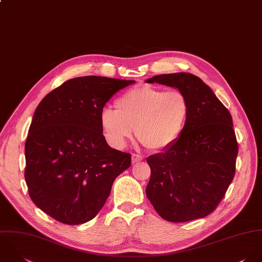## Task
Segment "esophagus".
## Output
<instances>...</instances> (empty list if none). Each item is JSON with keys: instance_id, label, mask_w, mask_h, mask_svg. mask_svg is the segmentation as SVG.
<instances>
[{"instance_id": "obj_1", "label": "esophagus", "mask_w": 262, "mask_h": 262, "mask_svg": "<svg viewBox=\"0 0 262 262\" xmlns=\"http://www.w3.org/2000/svg\"><path fill=\"white\" fill-rule=\"evenodd\" d=\"M142 160H143V157L140 156V155H138V154H133V155H132V163H133V164L139 163V162H141Z\"/></svg>"}]
</instances>
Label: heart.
Wrapping results in <instances>:
<instances>
[{"label": "heart", "mask_w": 262, "mask_h": 262, "mask_svg": "<svg viewBox=\"0 0 262 262\" xmlns=\"http://www.w3.org/2000/svg\"><path fill=\"white\" fill-rule=\"evenodd\" d=\"M188 114L189 102L183 93L144 86L119 96L114 109L103 108L100 124L105 139L116 149L125 147L135 127L147 148L162 151L179 139Z\"/></svg>", "instance_id": "heart-1"}]
</instances>
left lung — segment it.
<instances>
[{"label": "left lung", "mask_w": 262, "mask_h": 262, "mask_svg": "<svg viewBox=\"0 0 262 262\" xmlns=\"http://www.w3.org/2000/svg\"><path fill=\"white\" fill-rule=\"evenodd\" d=\"M146 82L178 89L189 102L179 139L147 158L151 168L147 198L166 221L205 217L220 204L235 175L238 144L232 116L209 86L192 74L158 75Z\"/></svg>", "instance_id": "8db88e82"}]
</instances>
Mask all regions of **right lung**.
<instances>
[{"mask_svg":"<svg viewBox=\"0 0 262 262\" xmlns=\"http://www.w3.org/2000/svg\"><path fill=\"white\" fill-rule=\"evenodd\" d=\"M136 81L98 76L71 79L38 104L25 143V180L37 208L67 225L92 220L104 206L130 154L106 143L100 113Z\"/></svg>","mask_w":262,"mask_h":262,"instance_id":"obj_1","label":"right lung"}]
</instances>
